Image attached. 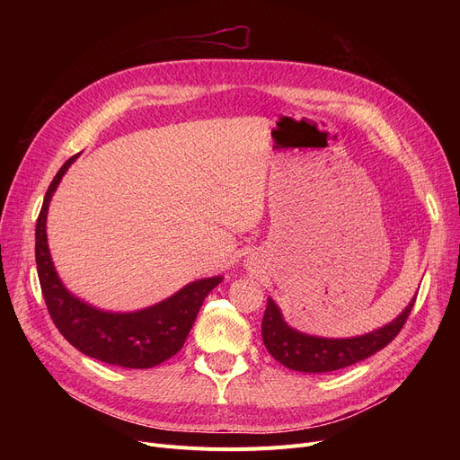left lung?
Listing matches in <instances>:
<instances>
[{
    "mask_svg": "<svg viewBox=\"0 0 460 460\" xmlns=\"http://www.w3.org/2000/svg\"><path fill=\"white\" fill-rule=\"evenodd\" d=\"M416 296L410 300L401 315L375 332L345 340H328V337L307 335L288 326L283 321L279 307L269 298L264 311L261 332L267 350L285 367L302 373H330L349 367L358 361L373 356L390 345L401 328L404 326L410 311H412Z\"/></svg>",
    "mask_w": 460,
    "mask_h": 460,
    "instance_id": "left-lung-1",
    "label": "left lung"
}]
</instances>
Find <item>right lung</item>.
I'll return each instance as SVG.
<instances>
[{
    "label": "right lung",
    "mask_w": 460,
    "mask_h": 460,
    "mask_svg": "<svg viewBox=\"0 0 460 460\" xmlns=\"http://www.w3.org/2000/svg\"><path fill=\"white\" fill-rule=\"evenodd\" d=\"M76 158H68L48 186L35 227V261L48 313L65 340L89 358L128 369L160 366L182 349L203 300L222 283V276L191 281L173 296L132 313L96 309L70 295L48 250L46 214L61 177Z\"/></svg>",
    "instance_id": "right-lung-1"
}]
</instances>
